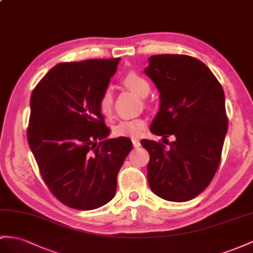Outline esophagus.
Wrapping results in <instances>:
<instances>
[{
	"label": "esophagus",
	"mask_w": 253,
	"mask_h": 253,
	"mask_svg": "<svg viewBox=\"0 0 253 253\" xmlns=\"http://www.w3.org/2000/svg\"><path fill=\"white\" fill-rule=\"evenodd\" d=\"M132 144L134 147H139L140 146V141L138 139H132Z\"/></svg>",
	"instance_id": "1"
}]
</instances>
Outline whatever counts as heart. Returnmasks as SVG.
Returning a JSON list of instances; mask_svg holds the SVG:
<instances>
[{
  "label": "heart",
  "mask_w": 253,
  "mask_h": 253,
  "mask_svg": "<svg viewBox=\"0 0 253 253\" xmlns=\"http://www.w3.org/2000/svg\"><path fill=\"white\" fill-rule=\"evenodd\" d=\"M124 85L140 97H146L151 92V85L145 78L135 74L129 73L123 79ZM113 107L112 90L107 88L102 93L99 99V110L102 114L108 115L111 113ZM145 123L142 120H124L121 121L113 129V133L118 137H132L137 138L144 129Z\"/></svg>",
  "instance_id": "1"
}]
</instances>
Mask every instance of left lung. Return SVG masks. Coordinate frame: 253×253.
Returning <instances> with one entry per match:
<instances>
[{"instance_id": "obj_1", "label": "left lung", "mask_w": 253, "mask_h": 253, "mask_svg": "<svg viewBox=\"0 0 253 253\" xmlns=\"http://www.w3.org/2000/svg\"><path fill=\"white\" fill-rule=\"evenodd\" d=\"M144 73L160 99L151 131L169 145L141 140L150 153L148 185L164 200H192L210 185L221 158L228 131L222 86L204 63L189 55H152ZM169 135L176 138L171 144L165 139Z\"/></svg>"}]
</instances>
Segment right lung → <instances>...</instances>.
<instances>
[{"instance_id":"add662e5","label":"right lung","mask_w":253,"mask_h":253,"mask_svg":"<svg viewBox=\"0 0 253 253\" xmlns=\"http://www.w3.org/2000/svg\"><path fill=\"white\" fill-rule=\"evenodd\" d=\"M120 60L57 64L31 96L30 148L50 191L71 209L90 211L110 202L132 148L126 137L106 139L110 130L99 110Z\"/></svg>"}]
</instances>
